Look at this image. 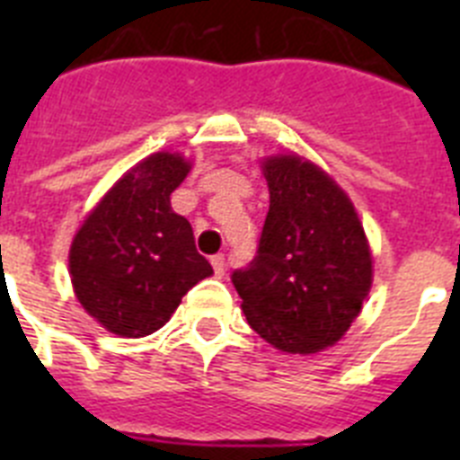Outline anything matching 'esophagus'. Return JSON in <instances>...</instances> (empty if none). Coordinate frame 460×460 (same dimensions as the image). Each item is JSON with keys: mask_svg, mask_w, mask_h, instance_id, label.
Returning <instances> with one entry per match:
<instances>
[{"mask_svg": "<svg viewBox=\"0 0 460 460\" xmlns=\"http://www.w3.org/2000/svg\"><path fill=\"white\" fill-rule=\"evenodd\" d=\"M211 267H214L217 276L226 274V255H223V253L214 255V258H211Z\"/></svg>", "mask_w": 460, "mask_h": 460, "instance_id": "1", "label": "esophagus"}]
</instances>
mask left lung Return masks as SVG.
Masks as SVG:
<instances>
[{
	"mask_svg": "<svg viewBox=\"0 0 460 460\" xmlns=\"http://www.w3.org/2000/svg\"><path fill=\"white\" fill-rule=\"evenodd\" d=\"M270 211L258 253L233 271L251 329L290 355L334 345L361 313L373 258L355 205L324 170L279 154L262 161Z\"/></svg>",
	"mask_w": 460,
	"mask_h": 460,
	"instance_id": "obj_1",
	"label": "left lung"
}]
</instances>
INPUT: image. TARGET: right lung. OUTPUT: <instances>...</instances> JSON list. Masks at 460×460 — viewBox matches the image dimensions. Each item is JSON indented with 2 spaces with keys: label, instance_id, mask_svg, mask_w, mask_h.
<instances>
[{
  "label": "right lung",
  "instance_id": "right-lung-1",
  "mask_svg": "<svg viewBox=\"0 0 460 460\" xmlns=\"http://www.w3.org/2000/svg\"><path fill=\"white\" fill-rule=\"evenodd\" d=\"M189 170L180 154H152L101 198L73 237V290L112 334H154L181 296L214 274L195 249L190 223L170 207V195Z\"/></svg>",
  "mask_w": 460,
  "mask_h": 460
}]
</instances>
